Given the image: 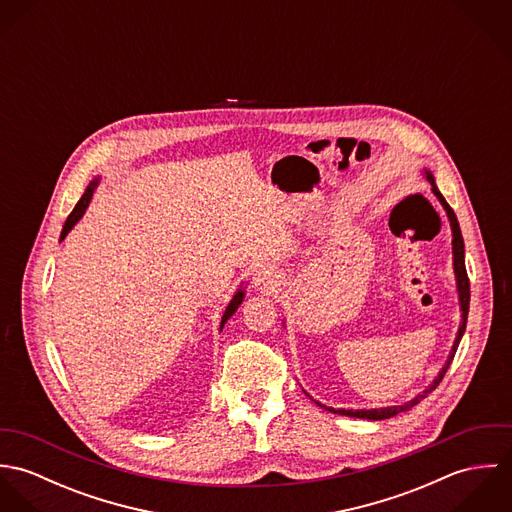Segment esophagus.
Returning a JSON list of instances; mask_svg holds the SVG:
<instances>
[{
  "label": "esophagus",
  "instance_id": "obj_1",
  "mask_svg": "<svg viewBox=\"0 0 512 512\" xmlns=\"http://www.w3.org/2000/svg\"><path fill=\"white\" fill-rule=\"evenodd\" d=\"M254 288L262 293H274L280 288L278 276L272 270H260L254 276Z\"/></svg>",
  "mask_w": 512,
  "mask_h": 512
}]
</instances>
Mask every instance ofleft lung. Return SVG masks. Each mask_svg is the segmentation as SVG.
Segmentation results:
<instances>
[{
	"mask_svg": "<svg viewBox=\"0 0 512 512\" xmlns=\"http://www.w3.org/2000/svg\"><path fill=\"white\" fill-rule=\"evenodd\" d=\"M426 179H428V183L432 185V191H434V195L438 197L439 203L443 205V209H445V213H447V219H449V224H451V232H453V238H451V244H453V272H455V280H457L459 305H461V325H459L455 343H453V347H451V353H449V357H447V363L439 370L436 380H434L422 394H418L414 400H410V402H406V404H402V406H386V408H374V410H345V408L335 410V408H327L329 412H335V414H341V416H351V418H363V420H386V418H392V416H396V414L408 412L410 408H414L416 404H420L432 390H436V386L441 382V378L445 376L447 368L451 365V361H453V357H455V351H457V347H459V341H461V337H463V333H465L471 292H469V278H467V270H465V246H463L461 228H459V222H457V217H455L453 209L447 205V201H445L443 195L439 193L438 187H436V181H434V175H432L430 171H426ZM315 404H319V402H315ZM319 406H323V404H319ZM323 408H325V406H323Z\"/></svg>",
	"mask_w": 512,
	"mask_h": 512,
	"instance_id": "8db88e82",
	"label": "left lung"
}]
</instances>
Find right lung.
<instances>
[{
  "label": "right lung",
  "mask_w": 512,
  "mask_h": 512,
  "mask_svg": "<svg viewBox=\"0 0 512 512\" xmlns=\"http://www.w3.org/2000/svg\"><path fill=\"white\" fill-rule=\"evenodd\" d=\"M98 187V179H94V181H90V185L86 187V191H84V195L80 197V201L76 203V207L73 209V213L69 215V219L65 222V226H63V232H61V240H65V236L73 230L74 224L78 222V220L82 219V215H84V211L88 209V203H90V199H92V195H94V189ZM242 299H244V290H238V292L234 293V297L230 299V303H228V307H226V311H224V315H222V321H220V329L224 327V323L232 317V313L238 309V305L242 303Z\"/></svg>",
  "instance_id": "right-lung-1"
}]
</instances>
